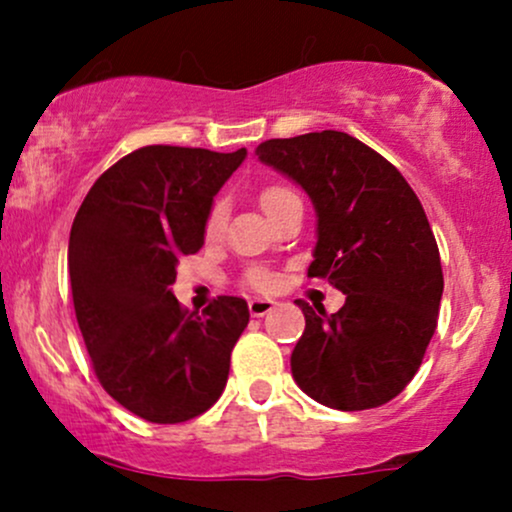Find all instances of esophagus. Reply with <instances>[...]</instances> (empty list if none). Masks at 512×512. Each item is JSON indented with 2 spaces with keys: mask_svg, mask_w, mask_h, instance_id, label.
Masks as SVG:
<instances>
[{
  "mask_svg": "<svg viewBox=\"0 0 512 512\" xmlns=\"http://www.w3.org/2000/svg\"><path fill=\"white\" fill-rule=\"evenodd\" d=\"M274 305H276V301H272V298H250L248 301L252 317H264L267 313H272Z\"/></svg>",
  "mask_w": 512,
  "mask_h": 512,
  "instance_id": "1",
  "label": "esophagus"
}]
</instances>
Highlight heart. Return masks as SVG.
<instances>
[{
	"instance_id": "heart-1",
	"label": "heart",
	"mask_w": 512,
	"mask_h": 512,
	"mask_svg": "<svg viewBox=\"0 0 512 512\" xmlns=\"http://www.w3.org/2000/svg\"><path fill=\"white\" fill-rule=\"evenodd\" d=\"M293 195V192L289 190V187H281V185H269L264 187L262 195H260V202L264 211H272L276 204L281 202L284 197ZM223 223H226V204L223 202H214V207L209 209L207 214V221H204V236H207L209 240L216 238L219 233L223 231ZM248 281L255 289H269V286L274 284V276L267 272V269H252V272L248 274Z\"/></svg>"
}]
</instances>
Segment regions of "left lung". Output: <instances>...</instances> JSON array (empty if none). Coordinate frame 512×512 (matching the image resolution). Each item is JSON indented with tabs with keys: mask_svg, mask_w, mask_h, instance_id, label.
<instances>
[{
	"mask_svg": "<svg viewBox=\"0 0 512 512\" xmlns=\"http://www.w3.org/2000/svg\"><path fill=\"white\" fill-rule=\"evenodd\" d=\"M255 154L308 192L317 214L308 276L346 293L332 315L296 301L305 332L291 354L293 380L332 409L390 402L424 361L443 296L419 197L387 158L346 132L269 139Z\"/></svg>",
	"mask_w": 512,
	"mask_h": 512,
	"instance_id": "1",
	"label": "left lung"
}]
</instances>
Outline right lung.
<instances>
[{
  "label": "right lung",
  "instance_id": "right-lung-1",
  "mask_svg": "<svg viewBox=\"0 0 512 512\" xmlns=\"http://www.w3.org/2000/svg\"><path fill=\"white\" fill-rule=\"evenodd\" d=\"M248 151L144 146L93 182L69 233V279L96 378L151 424H180L221 397L248 303L219 296L202 315L170 286L182 255L204 245V221Z\"/></svg>",
  "mask_w": 512,
  "mask_h": 512
}]
</instances>
